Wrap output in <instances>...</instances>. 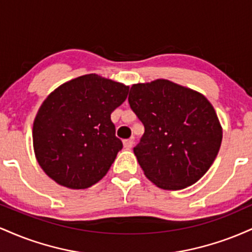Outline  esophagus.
I'll return each mask as SVG.
<instances>
[{"label":"esophagus","mask_w":252,"mask_h":252,"mask_svg":"<svg viewBox=\"0 0 252 252\" xmlns=\"http://www.w3.org/2000/svg\"><path fill=\"white\" fill-rule=\"evenodd\" d=\"M123 146L126 149H130L134 146V138H128V140L123 141Z\"/></svg>","instance_id":"esophagus-1"}]
</instances>
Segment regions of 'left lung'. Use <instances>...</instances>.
<instances>
[{"mask_svg":"<svg viewBox=\"0 0 252 252\" xmlns=\"http://www.w3.org/2000/svg\"><path fill=\"white\" fill-rule=\"evenodd\" d=\"M130 108L144 126L134 148L144 175L162 189L195 184L212 166L222 128L204 94L170 80L134 84Z\"/></svg>","mask_w":252,"mask_h":252,"instance_id":"obj_1","label":"left lung"}]
</instances>
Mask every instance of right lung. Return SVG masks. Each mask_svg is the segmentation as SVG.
Listing matches in <instances>:
<instances>
[{
	"mask_svg": "<svg viewBox=\"0 0 252 252\" xmlns=\"http://www.w3.org/2000/svg\"><path fill=\"white\" fill-rule=\"evenodd\" d=\"M128 92L129 86L91 73L48 94L34 120L33 147L52 180L84 189L105 176L123 147L110 115Z\"/></svg>",
	"mask_w": 252,
	"mask_h": 252,
	"instance_id": "obj_1",
	"label": "right lung"
}]
</instances>
